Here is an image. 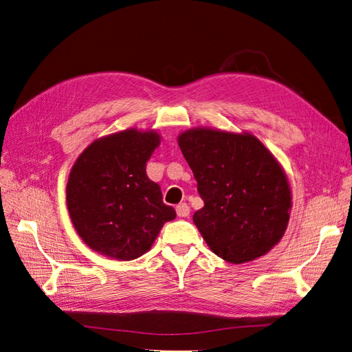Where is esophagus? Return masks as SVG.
<instances>
[{
	"label": "esophagus",
	"instance_id": "1",
	"mask_svg": "<svg viewBox=\"0 0 352 352\" xmlns=\"http://www.w3.org/2000/svg\"><path fill=\"white\" fill-rule=\"evenodd\" d=\"M189 211H190V208H189V206L186 204V202H182V204H177L176 206V212H177L179 217H188L189 216Z\"/></svg>",
	"mask_w": 352,
	"mask_h": 352
}]
</instances>
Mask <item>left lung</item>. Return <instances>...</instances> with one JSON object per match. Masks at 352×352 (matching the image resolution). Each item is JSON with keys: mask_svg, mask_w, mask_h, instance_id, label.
Segmentation results:
<instances>
[{"mask_svg": "<svg viewBox=\"0 0 352 352\" xmlns=\"http://www.w3.org/2000/svg\"><path fill=\"white\" fill-rule=\"evenodd\" d=\"M204 207L194 223L211 251L233 264L269 252L280 241L292 207L286 175L250 133L190 129L177 138Z\"/></svg>", "mask_w": 352, "mask_h": 352, "instance_id": "obj_1", "label": "left lung"}]
</instances>
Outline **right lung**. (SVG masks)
<instances>
[{"instance_id": "add662e5", "label": "right lung", "mask_w": 352, "mask_h": 352, "mask_svg": "<svg viewBox=\"0 0 352 352\" xmlns=\"http://www.w3.org/2000/svg\"><path fill=\"white\" fill-rule=\"evenodd\" d=\"M158 144L154 131H123L94 141L72 167L67 208L74 229L92 250L135 260L176 217L145 172Z\"/></svg>"}]
</instances>
